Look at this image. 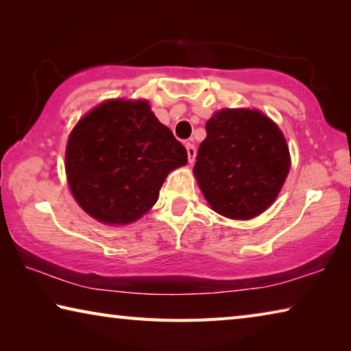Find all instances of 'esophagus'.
I'll use <instances>...</instances> for the list:
<instances>
[{"label":"esophagus","instance_id":"34e87169","mask_svg":"<svg viewBox=\"0 0 351 351\" xmlns=\"http://www.w3.org/2000/svg\"><path fill=\"white\" fill-rule=\"evenodd\" d=\"M186 150H187V158H189V162L192 164L195 161V156H197V148H195L193 144H186Z\"/></svg>","mask_w":351,"mask_h":351}]
</instances>
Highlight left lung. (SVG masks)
<instances>
[{"mask_svg": "<svg viewBox=\"0 0 351 351\" xmlns=\"http://www.w3.org/2000/svg\"><path fill=\"white\" fill-rule=\"evenodd\" d=\"M193 175L212 210L251 219L274 204L291 169L285 134L255 108H221L206 122Z\"/></svg>", "mask_w": 351, "mask_h": 351, "instance_id": "1", "label": "left lung"}]
</instances>
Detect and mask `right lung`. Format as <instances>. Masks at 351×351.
Returning <instances> with one entry per match:
<instances>
[{"label":"right lung","instance_id":"right-lung-1","mask_svg":"<svg viewBox=\"0 0 351 351\" xmlns=\"http://www.w3.org/2000/svg\"><path fill=\"white\" fill-rule=\"evenodd\" d=\"M187 152L145 99H108L71 130L64 171L71 193L99 223L125 226L156 204Z\"/></svg>","mask_w":351,"mask_h":351}]
</instances>
